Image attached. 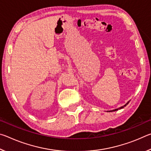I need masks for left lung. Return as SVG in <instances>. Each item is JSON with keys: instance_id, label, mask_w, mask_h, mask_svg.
Wrapping results in <instances>:
<instances>
[{"instance_id": "left-lung-1", "label": "left lung", "mask_w": 151, "mask_h": 151, "mask_svg": "<svg viewBox=\"0 0 151 151\" xmlns=\"http://www.w3.org/2000/svg\"><path fill=\"white\" fill-rule=\"evenodd\" d=\"M129 101L128 102V103H127V104H125L124 106H121V107H120V108H119V109H114V110H113V111H109V112H112V111H118L119 109H122V108H124V106H126L128 104H129Z\"/></svg>"}]
</instances>
